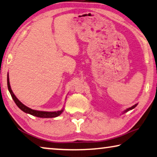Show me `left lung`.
<instances>
[{"label": "left lung", "instance_id": "8db88e82", "mask_svg": "<svg viewBox=\"0 0 157 157\" xmlns=\"http://www.w3.org/2000/svg\"><path fill=\"white\" fill-rule=\"evenodd\" d=\"M137 104H135V105L132 106V107H131V108H128V109H127V110H124V113H126V112H128V111H129V110H132V109H133V108H135V107H136V106H137Z\"/></svg>", "mask_w": 157, "mask_h": 157}]
</instances>
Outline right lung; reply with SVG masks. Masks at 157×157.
Returning a JSON list of instances; mask_svg holds the SVG:
<instances>
[{
    "label": "right lung",
    "mask_w": 157,
    "mask_h": 157,
    "mask_svg": "<svg viewBox=\"0 0 157 157\" xmlns=\"http://www.w3.org/2000/svg\"><path fill=\"white\" fill-rule=\"evenodd\" d=\"M7 82H8V88L9 90V92L12 96L13 101H15V103L17 105L18 108H19L20 110L23 111V112L28 113V114H30L32 115H34V116L38 117H43V118H49V117H56L59 116L62 114L63 112V109L62 110L59 111H55V112H45V111H38L35 110H33V109L28 108L22 104L21 102H20L19 100H18L16 96L13 94L12 89L10 88V82H9V77L8 74V78H7Z\"/></svg>",
    "instance_id": "right-lung-1"
}]
</instances>
